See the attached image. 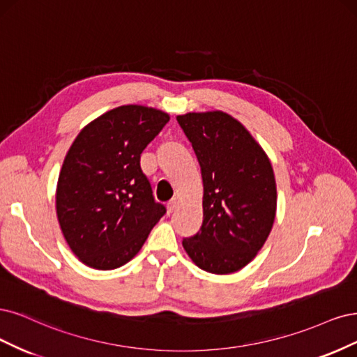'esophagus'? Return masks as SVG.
<instances>
[{"mask_svg":"<svg viewBox=\"0 0 357 357\" xmlns=\"http://www.w3.org/2000/svg\"><path fill=\"white\" fill-rule=\"evenodd\" d=\"M175 209H176V199L170 200V202L167 203V213H172Z\"/></svg>","mask_w":357,"mask_h":357,"instance_id":"esophagus-1","label":"esophagus"}]
</instances>
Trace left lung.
<instances>
[{
	"label": "left lung",
	"mask_w": 357,
	"mask_h": 357,
	"mask_svg": "<svg viewBox=\"0 0 357 357\" xmlns=\"http://www.w3.org/2000/svg\"><path fill=\"white\" fill-rule=\"evenodd\" d=\"M176 120L203 179V224L182 246L204 271H238L257 257L274 222L278 191L270 160L243 124L222 111Z\"/></svg>",
	"instance_id": "1"
}]
</instances>
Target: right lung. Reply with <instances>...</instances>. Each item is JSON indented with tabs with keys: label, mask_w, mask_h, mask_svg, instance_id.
<instances>
[{
	"label": "right lung",
	"mask_w": 357,
	"mask_h": 357,
	"mask_svg": "<svg viewBox=\"0 0 357 357\" xmlns=\"http://www.w3.org/2000/svg\"><path fill=\"white\" fill-rule=\"evenodd\" d=\"M169 121L163 111L123 105L78 133L57 181L56 212L74 255L96 270L129 262L166 213L141 154Z\"/></svg>",
	"instance_id": "1"
}]
</instances>
